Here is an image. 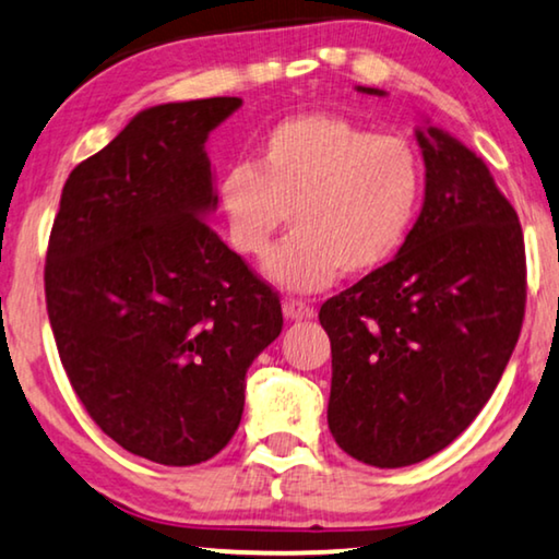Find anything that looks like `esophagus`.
<instances>
[{"mask_svg": "<svg viewBox=\"0 0 559 559\" xmlns=\"http://www.w3.org/2000/svg\"><path fill=\"white\" fill-rule=\"evenodd\" d=\"M283 317L290 321H304V319H313L317 317V309L311 304L301 301V298H286L283 301Z\"/></svg>", "mask_w": 559, "mask_h": 559, "instance_id": "34e87169", "label": "esophagus"}]
</instances>
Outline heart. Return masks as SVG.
Wrapping results in <instances>:
<instances>
[{
  "mask_svg": "<svg viewBox=\"0 0 559 559\" xmlns=\"http://www.w3.org/2000/svg\"><path fill=\"white\" fill-rule=\"evenodd\" d=\"M423 198V162L405 136L374 133L334 114L294 116L217 182L227 240L246 258L269 253L290 219L294 235L265 261L288 290H319L380 271L403 248Z\"/></svg>",
  "mask_w": 559,
  "mask_h": 559,
  "instance_id": "heart-1",
  "label": "heart"
}]
</instances>
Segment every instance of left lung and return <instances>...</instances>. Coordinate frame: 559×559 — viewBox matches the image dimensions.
I'll return each instance as SVG.
<instances>
[{
    "label": "left lung",
    "mask_w": 559,
    "mask_h": 559,
    "mask_svg": "<svg viewBox=\"0 0 559 559\" xmlns=\"http://www.w3.org/2000/svg\"><path fill=\"white\" fill-rule=\"evenodd\" d=\"M415 139L426 200L413 230L390 263L319 311L332 342L329 430L377 468L426 461L474 423L516 347L526 301L522 225L489 167L436 126Z\"/></svg>",
    "instance_id": "left-lung-1"
}]
</instances>
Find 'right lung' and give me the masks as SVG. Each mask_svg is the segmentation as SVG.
Here are the masks:
<instances>
[{"instance_id":"add662e5","label":"right lung","mask_w":559,"mask_h":559,"mask_svg":"<svg viewBox=\"0 0 559 559\" xmlns=\"http://www.w3.org/2000/svg\"><path fill=\"white\" fill-rule=\"evenodd\" d=\"M240 98L133 116L62 187L45 263L60 361L108 438L164 466L230 443L246 372L283 326L278 294L233 253L204 141Z\"/></svg>"}]
</instances>
